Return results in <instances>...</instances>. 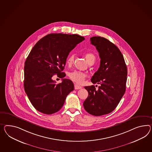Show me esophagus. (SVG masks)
Segmentation results:
<instances>
[{"label":"esophagus","instance_id":"obj_1","mask_svg":"<svg viewBox=\"0 0 152 152\" xmlns=\"http://www.w3.org/2000/svg\"><path fill=\"white\" fill-rule=\"evenodd\" d=\"M82 88V87L81 86H78V85H77V84L74 85V89L75 90L80 89Z\"/></svg>","mask_w":152,"mask_h":152}]
</instances>
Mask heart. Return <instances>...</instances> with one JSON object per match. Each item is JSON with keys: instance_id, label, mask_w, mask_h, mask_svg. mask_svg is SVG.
Returning a JSON list of instances; mask_svg holds the SVG:
<instances>
[{"instance_id": "obj_1", "label": "heart", "mask_w": 152, "mask_h": 152, "mask_svg": "<svg viewBox=\"0 0 152 152\" xmlns=\"http://www.w3.org/2000/svg\"><path fill=\"white\" fill-rule=\"evenodd\" d=\"M85 57H86V60L87 62L89 64L91 62L94 63L95 61V57L93 53H87L85 55ZM74 62V55H70L69 56H68L66 61L67 65L70 66L73 64ZM68 76L72 81H73L79 84H82L86 78V73L82 72L77 71V70H74V71H72L70 73H69Z\"/></svg>"}]
</instances>
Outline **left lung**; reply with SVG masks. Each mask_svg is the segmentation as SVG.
<instances>
[{
  "mask_svg": "<svg viewBox=\"0 0 152 152\" xmlns=\"http://www.w3.org/2000/svg\"><path fill=\"white\" fill-rule=\"evenodd\" d=\"M100 58V67L91 79L100 86H85L88 96L83 102L84 109L95 116L111 113L121 100L126 91L127 69L121 51L113 43L100 36L90 38Z\"/></svg>",
  "mask_w": 152,
  "mask_h": 152,
  "instance_id": "1",
  "label": "left lung"
}]
</instances>
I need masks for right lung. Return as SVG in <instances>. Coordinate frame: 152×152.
<instances>
[{
    "mask_svg": "<svg viewBox=\"0 0 152 152\" xmlns=\"http://www.w3.org/2000/svg\"><path fill=\"white\" fill-rule=\"evenodd\" d=\"M85 38L79 35L51 34L36 43L24 66L23 86L32 105L40 113L51 115L62 107L66 96L74 89L73 82L64 78L58 84L52 79L57 74L63 78L70 51Z\"/></svg>",
    "mask_w": 152,
    "mask_h": 152,
    "instance_id": "1",
    "label": "right lung"
}]
</instances>
